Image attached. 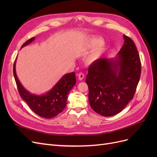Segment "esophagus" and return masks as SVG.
<instances>
[{"label":"esophagus","mask_w":157,"mask_h":157,"mask_svg":"<svg viewBox=\"0 0 157 157\" xmlns=\"http://www.w3.org/2000/svg\"><path fill=\"white\" fill-rule=\"evenodd\" d=\"M84 73H80L79 74H78V79L80 80H82L83 78H84Z\"/></svg>","instance_id":"1"}]
</instances>
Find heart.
I'll list each match as a JSON object with an SVG mask.
<instances>
[{
  "label": "heart",
  "instance_id": "1",
  "mask_svg": "<svg viewBox=\"0 0 157 157\" xmlns=\"http://www.w3.org/2000/svg\"><path fill=\"white\" fill-rule=\"evenodd\" d=\"M99 42V39H91L88 42V47H93L98 44L95 48L92 50V52L90 53L86 58V61L88 63H92L96 61L99 56H101V53L103 52L104 46L102 42L98 44Z\"/></svg>",
  "mask_w": 157,
  "mask_h": 157
}]
</instances>
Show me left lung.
Here are the masks:
<instances>
[{
  "label": "left lung",
  "mask_w": 157,
  "mask_h": 157,
  "mask_svg": "<svg viewBox=\"0 0 157 157\" xmlns=\"http://www.w3.org/2000/svg\"><path fill=\"white\" fill-rule=\"evenodd\" d=\"M123 37L124 43L115 59L95 61L86 76L90 105L104 117L117 115L126 107L140 78L141 61L134 42L126 35Z\"/></svg>",
  "instance_id": "left-lung-1"
}]
</instances>
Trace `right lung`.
<instances>
[{"mask_svg": "<svg viewBox=\"0 0 157 157\" xmlns=\"http://www.w3.org/2000/svg\"><path fill=\"white\" fill-rule=\"evenodd\" d=\"M34 40L35 37H33L27 40L21 46V48L30 44ZM16 60L13 63V73L18 92L31 110L36 115L45 118H54L62 112L67 105L69 92L76 84L75 73L65 75L48 92L37 96L27 91L20 83L16 75Z\"/></svg>", "mask_w": 157, "mask_h": 157, "instance_id": "1", "label": "right lung"}]
</instances>
